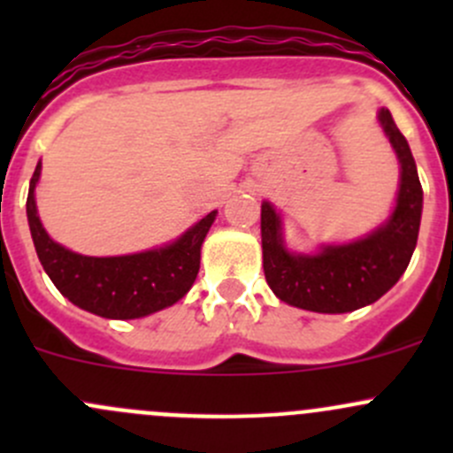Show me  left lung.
<instances>
[{
  "label": "left lung",
  "mask_w": 453,
  "mask_h": 453,
  "mask_svg": "<svg viewBox=\"0 0 453 453\" xmlns=\"http://www.w3.org/2000/svg\"><path fill=\"white\" fill-rule=\"evenodd\" d=\"M377 120L399 159V190L390 217L350 243L319 245L311 254L287 248L282 217L273 203L260 205L263 269L269 289L291 307L315 313H349L377 303L408 269L423 212V188L408 140L392 113Z\"/></svg>",
  "instance_id": "obj_1"
}]
</instances>
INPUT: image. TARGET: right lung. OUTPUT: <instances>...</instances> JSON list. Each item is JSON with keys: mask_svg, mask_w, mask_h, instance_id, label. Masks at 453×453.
<instances>
[{"mask_svg": "<svg viewBox=\"0 0 453 453\" xmlns=\"http://www.w3.org/2000/svg\"><path fill=\"white\" fill-rule=\"evenodd\" d=\"M39 177L41 162L26 201L30 234L45 273L72 304L107 319H135L173 307L188 294L217 210L162 248L125 256H85L63 248L45 232L35 199Z\"/></svg>", "mask_w": 453, "mask_h": 453, "instance_id": "1", "label": "right lung"}]
</instances>
